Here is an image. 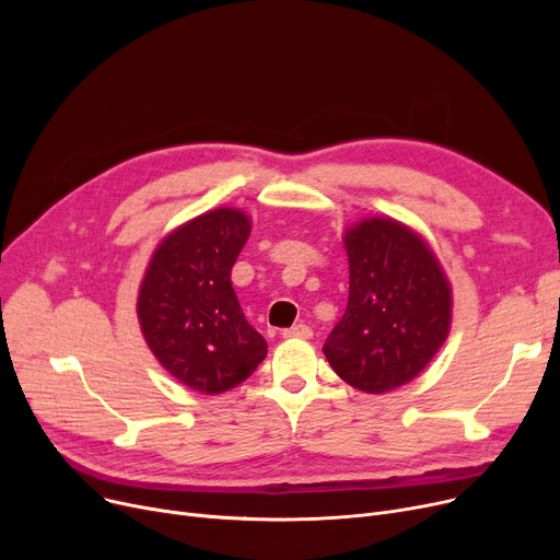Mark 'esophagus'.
Masks as SVG:
<instances>
[{
  "mask_svg": "<svg viewBox=\"0 0 560 560\" xmlns=\"http://www.w3.org/2000/svg\"><path fill=\"white\" fill-rule=\"evenodd\" d=\"M283 338H311L313 336V331H311V327H306V325H295V327H290V329H285L283 334H281Z\"/></svg>",
  "mask_w": 560,
  "mask_h": 560,
  "instance_id": "obj_1",
  "label": "esophagus"
}]
</instances>
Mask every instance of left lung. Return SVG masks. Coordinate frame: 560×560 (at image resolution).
Wrapping results in <instances>:
<instances>
[{
    "instance_id": "8db88e82",
    "label": "left lung",
    "mask_w": 560,
    "mask_h": 560,
    "mask_svg": "<svg viewBox=\"0 0 560 560\" xmlns=\"http://www.w3.org/2000/svg\"><path fill=\"white\" fill-rule=\"evenodd\" d=\"M349 260L345 315L325 357L349 386L384 395L413 381L452 329V283L408 224L374 215L342 233Z\"/></svg>"
}]
</instances>
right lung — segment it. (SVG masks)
I'll use <instances>...</instances> for the list:
<instances>
[{"label":"right lung","instance_id":"right-lung-1","mask_svg":"<svg viewBox=\"0 0 560 560\" xmlns=\"http://www.w3.org/2000/svg\"><path fill=\"white\" fill-rule=\"evenodd\" d=\"M249 233L245 211H206L165 235L138 288L136 313L147 347L165 372L201 395L243 384L268 354L231 285V268Z\"/></svg>","mask_w":560,"mask_h":560}]
</instances>
